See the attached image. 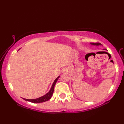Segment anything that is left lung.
I'll return each instance as SVG.
<instances>
[{
	"instance_id": "8db88e82",
	"label": "left lung",
	"mask_w": 124,
	"mask_h": 124,
	"mask_svg": "<svg viewBox=\"0 0 124 124\" xmlns=\"http://www.w3.org/2000/svg\"><path fill=\"white\" fill-rule=\"evenodd\" d=\"M91 45H96V46H99V45H101L100 43H90Z\"/></svg>"
}]
</instances>
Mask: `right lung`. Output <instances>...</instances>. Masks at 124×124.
Returning <instances> with one entry per match:
<instances>
[{"label": "right lung", "instance_id": "add662e5", "mask_svg": "<svg viewBox=\"0 0 124 124\" xmlns=\"http://www.w3.org/2000/svg\"><path fill=\"white\" fill-rule=\"evenodd\" d=\"M60 77V76H58L57 78L54 80V83H52L51 89H50V90H49V91L46 94H45V95L41 96V97H40L39 98H35V99H26V98H22L23 99H24V100L27 101L32 102V103H42V102H45L46 101H47L49 100L52 97V94H53V92H54V86H55L56 83L57 82V80L58 79V78H59Z\"/></svg>", "mask_w": 124, "mask_h": 124}]
</instances>
